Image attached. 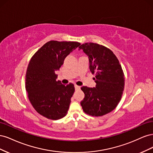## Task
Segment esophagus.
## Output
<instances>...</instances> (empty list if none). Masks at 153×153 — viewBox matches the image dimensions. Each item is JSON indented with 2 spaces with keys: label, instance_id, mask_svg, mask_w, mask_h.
<instances>
[{
  "label": "esophagus",
  "instance_id": "esophagus-1",
  "mask_svg": "<svg viewBox=\"0 0 153 153\" xmlns=\"http://www.w3.org/2000/svg\"><path fill=\"white\" fill-rule=\"evenodd\" d=\"M75 90H79V89H80V87L78 86V85H75Z\"/></svg>",
  "mask_w": 153,
  "mask_h": 153
}]
</instances>
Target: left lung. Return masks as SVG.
Returning <instances> with one entry per match:
<instances>
[{
	"mask_svg": "<svg viewBox=\"0 0 153 153\" xmlns=\"http://www.w3.org/2000/svg\"><path fill=\"white\" fill-rule=\"evenodd\" d=\"M87 55L89 69L95 74L96 87L83 86L85 97L80 105L83 110L92 116L108 114L121 101L124 88V75L117 57L112 50L94 43H86L79 47Z\"/></svg>",
	"mask_w": 153,
	"mask_h": 153,
	"instance_id": "obj_1",
	"label": "left lung"
}]
</instances>
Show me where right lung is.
Instances as JSON below:
<instances>
[{"instance_id": "right-lung-1", "label": "right lung", "mask_w": 153, "mask_h": 153, "mask_svg": "<svg viewBox=\"0 0 153 153\" xmlns=\"http://www.w3.org/2000/svg\"><path fill=\"white\" fill-rule=\"evenodd\" d=\"M80 45L75 41H50L30 59L25 75V89L32 106L46 118L57 120L68 113L75 87L57 81L55 71Z\"/></svg>"}]
</instances>
